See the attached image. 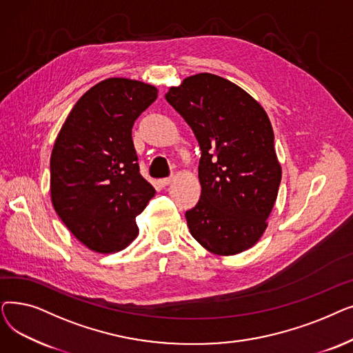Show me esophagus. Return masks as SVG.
<instances>
[{
	"label": "esophagus",
	"instance_id": "esophagus-1",
	"mask_svg": "<svg viewBox=\"0 0 353 353\" xmlns=\"http://www.w3.org/2000/svg\"><path fill=\"white\" fill-rule=\"evenodd\" d=\"M173 181V177H164V179H160L159 180V183H160V186H163V188H165V186H169V184Z\"/></svg>",
	"mask_w": 353,
	"mask_h": 353
}]
</instances>
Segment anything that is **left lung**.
Returning a JSON list of instances; mask_svg holds the SVG:
<instances>
[{
  "label": "left lung",
  "mask_w": 353,
  "mask_h": 353,
  "mask_svg": "<svg viewBox=\"0 0 353 353\" xmlns=\"http://www.w3.org/2000/svg\"><path fill=\"white\" fill-rule=\"evenodd\" d=\"M165 100L201 150V194L186 212L192 236L220 256L250 249L268 228L282 179L266 111L243 88L210 72L170 87Z\"/></svg>",
  "instance_id": "left-lung-1"
}]
</instances>
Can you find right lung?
Segmentation results:
<instances>
[{"mask_svg": "<svg viewBox=\"0 0 353 353\" xmlns=\"http://www.w3.org/2000/svg\"><path fill=\"white\" fill-rule=\"evenodd\" d=\"M157 88L130 79L91 87L70 111L50 160L54 210L88 249L113 253L139 234L136 217L156 190L141 174L132 128Z\"/></svg>", "mask_w": 353, "mask_h": 353, "instance_id": "add662e5", "label": "right lung"}]
</instances>
